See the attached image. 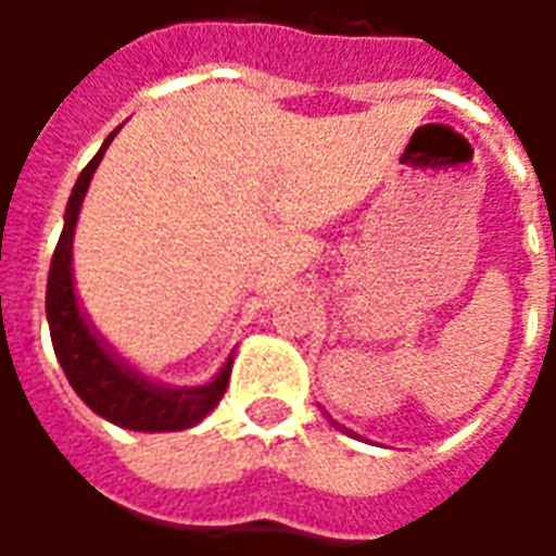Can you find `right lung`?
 <instances>
[{
	"label": "right lung",
	"mask_w": 556,
	"mask_h": 556,
	"mask_svg": "<svg viewBox=\"0 0 556 556\" xmlns=\"http://www.w3.org/2000/svg\"><path fill=\"white\" fill-rule=\"evenodd\" d=\"M118 130H113L103 148L91 157L86 169L79 172L74 193L67 199L65 229L59 238V247L50 265L47 279V321H50V337H53L55 357L65 369L67 381L77 390V396L89 405L94 414L110 419L122 429L134 431H178L190 429L199 419L217 408V402L229 387L231 363L223 366V372L205 387H190V390H169L146 381L127 363L115 357L113 351L103 345L101 339L91 333L89 321L83 318L74 294V274H71V243L77 229V214L89 181L103 151L113 142Z\"/></svg>",
	"instance_id": "1"
}]
</instances>
